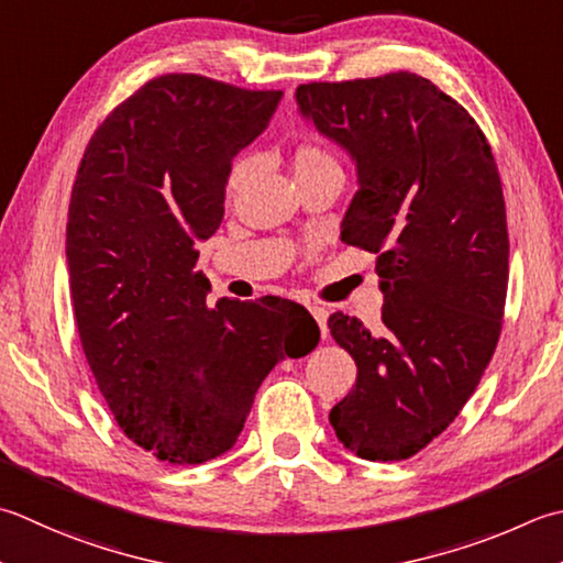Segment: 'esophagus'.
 Returning a JSON list of instances; mask_svg holds the SVG:
<instances>
[{"label":"esophagus","mask_w":563,"mask_h":563,"mask_svg":"<svg viewBox=\"0 0 563 563\" xmlns=\"http://www.w3.org/2000/svg\"><path fill=\"white\" fill-rule=\"evenodd\" d=\"M310 312H312V317L317 319V324H319V329H322V336L327 339V334H329V329H327V319H329V310L324 305H310Z\"/></svg>","instance_id":"34e87169"}]
</instances>
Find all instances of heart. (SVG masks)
<instances>
[{
    "label": "heart",
    "mask_w": 563,
    "mask_h": 563,
    "mask_svg": "<svg viewBox=\"0 0 563 563\" xmlns=\"http://www.w3.org/2000/svg\"><path fill=\"white\" fill-rule=\"evenodd\" d=\"M292 165H295L297 180L314 178V175H322V173H341V165L334 158V153L327 151L324 146H319V143H312V141H305L295 148ZM251 170H253L251 156H241L231 163V168L227 173V197L229 200H234L236 192L246 185Z\"/></svg>",
    "instance_id": "1"
}]
</instances>
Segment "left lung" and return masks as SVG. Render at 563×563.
I'll use <instances>...</instances> for the list:
<instances>
[{"label":"left lung","instance_id":"left-lung-1","mask_svg":"<svg viewBox=\"0 0 563 563\" xmlns=\"http://www.w3.org/2000/svg\"><path fill=\"white\" fill-rule=\"evenodd\" d=\"M297 104L356 161L341 241L376 253L383 327L334 312L356 388L329 412L356 456L402 461L456 420L498 346L508 217L490 143L464 107L415 73L297 87Z\"/></svg>","mask_w":563,"mask_h":563}]
</instances>
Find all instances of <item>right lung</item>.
I'll use <instances>...</instances> for the list:
<instances>
[{"mask_svg":"<svg viewBox=\"0 0 563 563\" xmlns=\"http://www.w3.org/2000/svg\"><path fill=\"white\" fill-rule=\"evenodd\" d=\"M280 97L158 75L107 114L75 175L65 253L85 358L121 432L175 466L234 446L275 363L319 341L312 314L280 297L209 307L195 271L231 158Z\"/></svg>","mask_w":563,"mask_h":563,"instance_id":"1","label":"right lung"}]
</instances>
